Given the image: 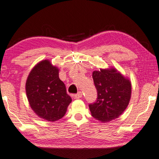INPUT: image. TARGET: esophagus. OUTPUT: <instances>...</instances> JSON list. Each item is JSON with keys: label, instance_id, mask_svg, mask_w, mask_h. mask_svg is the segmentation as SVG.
Returning a JSON list of instances; mask_svg holds the SVG:
<instances>
[{"label": "esophagus", "instance_id": "esophagus-1", "mask_svg": "<svg viewBox=\"0 0 159 159\" xmlns=\"http://www.w3.org/2000/svg\"><path fill=\"white\" fill-rule=\"evenodd\" d=\"M82 92H78L77 94L75 95V98H82Z\"/></svg>", "mask_w": 159, "mask_h": 159}]
</instances>
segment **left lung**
<instances>
[{
    "label": "left lung",
    "instance_id": "left-lung-1",
    "mask_svg": "<svg viewBox=\"0 0 159 159\" xmlns=\"http://www.w3.org/2000/svg\"><path fill=\"white\" fill-rule=\"evenodd\" d=\"M98 97L89 104L92 116L103 122L117 118L124 112L131 97V83L115 69L93 72Z\"/></svg>",
    "mask_w": 159,
    "mask_h": 159
}]
</instances>
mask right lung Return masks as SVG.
I'll use <instances>...</instances> for the list:
<instances>
[{
    "mask_svg": "<svg viewBox=\"0 0 159 159\" xmlns=\"http://www.w3.org/2000/svg\"><path fill=\"white\" fill-rule=\"evenodd\" d=\"M26 93L32 110L40 118L55 121L61 119L71 102L58 69L48 60L36 65L26 82Z\"/></svg>",
    "mask_w": 159,
    "mask_h": 159,
    "instance_id": "right-lung-1",
    "label": "right lung"
}]
</instances>
